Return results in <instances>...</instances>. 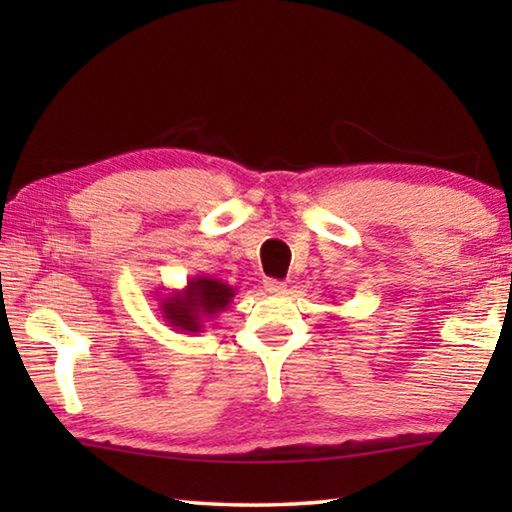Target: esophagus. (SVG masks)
Returning <instances> with one entry per match:
<instances>
[{"instance_id":"esophagus-1","label":"esophagus","mask_w":512,"mask_h":512,"mask_svg":"<svg viewBox=\"0 0 512 512\" xmlns=\"http://www.w3.org/2000/svg\"><path fill=\"white\" fill-rule=\"evenodd\" d=\"M264 289L271 293V296H282V293L287 291V284L280 280H264Z\"/></svg>"}]
</instances>
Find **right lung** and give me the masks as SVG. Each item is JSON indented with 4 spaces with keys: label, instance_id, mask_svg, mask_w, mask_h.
<instances>
[{
    "label": "right lung",
    "instance_id": "obj_1",
    "mask_svg": "<svg viewBox=\"0 0 512 512\" xmlns=\"http://www.w3.org/2000/svg\"><path fill=\"white\" fill-rule=\"evenodd\" d=\"M237 289L216 277L194 275L187 280V287L171 291L158 300L162 320L176 332L196 334L203 332L205 320H212L230 307Z\"/></svg>",
    "mask_w": 512,
    "mask_h": 512
}]
</instances>
